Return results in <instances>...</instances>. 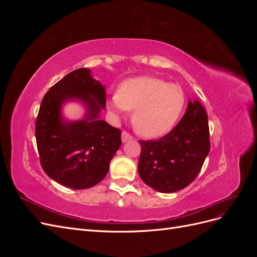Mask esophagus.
Returning a JSON list of instances; mask_svg holds the SVG:
<instances>
[{"label": "esophagus", "mask_w": 257, "mask_h": 257, "mask_svg": "<svg viewBox=\"0 0 257 257\" xmlns=\"http://www.w3.org/2000/svg\"><path fill=\"white\" fill-rule=\"evenodd\" d=\"M121 139H122L123 143H125V142H128V141H132V139H133V136H132L130 133H127L126 131H123L122 135H121Z\"/></svg>", "instance_id": "34e87169"}]
</instances>
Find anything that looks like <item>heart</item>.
Segmentation results:
<instances>
[{
    "instance_id": "b5f03b06",
    "label": "heart",
    "mask_w": 257,
    "mask_h": 257,
    "mask_svg": "<svg viewBox=\"0 0 257 257\" xmlns=\"http://www.w3.org/2000/svg\"><path fill=\"white\" fill-rule=\"evenodd\" d=\"M185 94L180 85L167 83L157 77L141 76L121 83L110 97L108 108L122 114L135 110L133 124L145 137H160L172 130L180 118Z\"/></svg>"
}]
</instances>
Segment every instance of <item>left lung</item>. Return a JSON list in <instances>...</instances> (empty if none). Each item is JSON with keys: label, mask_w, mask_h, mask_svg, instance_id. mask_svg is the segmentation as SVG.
<instances>
[{"label": "left lung", "mask_w": 257, "mask_h": 257, "mask_svg": "<svg viewBox=\"0 0 257 257\" xmlns=\"http://www.w3.org/2000/svg\"><path fill=\"white\" fill-rule=\"evenodd\" d=\"M138 142L142 180L161 193L182 190L197 177L210 151L206 110L198 100H190L182 119L168 134L157 141Z\"/></svg>", "instance_id": "left-lung-1"}]
</instances>
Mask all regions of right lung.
<instances>
[{
  "label": "right lung",
  "mask_w": 257,
  "mask_h": 257,
  "mask_svg": "<svg viewBox=\"0 0 257 257\" xmlns=\"http://www.w3.org/2000/svg\"><path fill=\"white\" fill-rule=\"evenodd\" d=\"M67 99H80L87 105L83 120H61L59 109ZM105 106V89L87 68L75 69L46 93L36 118L35 137L41 165L54 181L83 190L105 178L121 146V131L97 119Z\"/></svg>",
  "instance_id": "obj_1"
}]
</instances>
